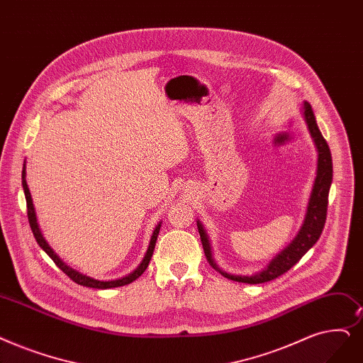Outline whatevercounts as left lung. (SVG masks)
<instances>
[{"instance_id": "obj_1", "label": "left lung", "mask_w": 363, "mask_h": 363, "mask_svg": "<svg viewBox=\"0 0 363 363\" xmlns=\"http://www.w3.org/2000/svg\"><path fill=\"white\" fill-rule=\"evenodd\" d=\"M303 117L307 123V128L313 138L314 147L318 150L316 178H314L313 190L308 199L304 223L301 228H299L295 239L285 249H283L280 254H277L262 272H258L252 276H235L220 270L212 257V247H211L208 233L204 231L200 220H197L199 234H200L203 250H204V255H206L208 262L216 272H219L230 280L249 283V285H257V283H265V281L274 280L276 277L285 274L291 267H294L299 259H301L307 254V250L311 249L313 245L316 243L320 238L325 227V220H326L329 188H330V184H333V157H330V150L318 128L316 117H314L311 105L308 102L303 104Z\"/></svg>"}]
</instances>
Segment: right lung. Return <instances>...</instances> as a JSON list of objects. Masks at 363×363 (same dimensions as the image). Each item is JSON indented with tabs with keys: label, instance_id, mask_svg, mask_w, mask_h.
<instances>
[{
	"label": "right lung",
	"instance_id": "1",
	"mask_svg": "<svg viewBox=\"0 0 363 363\" xmlns=\"http://www.w3.org/2000/svg\"><path fill=\"white\" fill-rule=\"evenodd\" d=\"M22 185H23V193H25V199H26V208H28V219H29V225H30V230H33V234L34 238L37 240V243L40 245V247L45 252L47 255H49L53 262L59 267V269L64 272L72 281L78 283V285L82 286H87V288H94V289H109V288H118V286H124V285H129V283H132L133 280H136L140 274H143L147 267L150 264V259L152 257V252H154V247H155V242H157V235H159V231H160V227H162V223H159L155 225L154 231H152V235H151V240H150V245H148V249L145 252V257L143 259V262H140L138 265V269L135 272H132L130 274L124 276L121 279H116V280H96V279H91L86 274H82L80 272H77L74 269H71L69 265H67L64 261H62L56 254L55 250L49 246V243L45 242V239L43 238V234L40 231V227H38V223H37V216H35V209H34V203H33V197H30V193H29V188H28V184H26V172H25V164H23V170H22Z\"/></svg>",
	"mask_w": 363,
	"mask_h": 363
}]
</instances>
